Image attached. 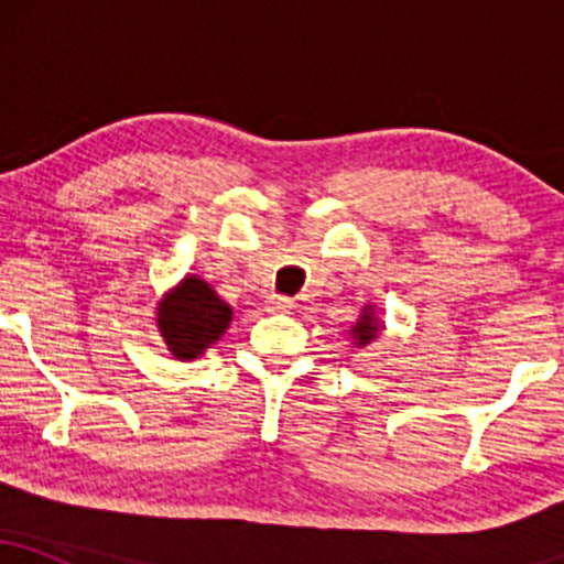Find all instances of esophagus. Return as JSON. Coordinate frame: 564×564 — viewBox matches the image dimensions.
I'll use <instances>...</instances> for the list:
<instances>
[{
  "label": "esophagus",
  "instance_id": "obj_1",
  "mask_svg": "<svg viewBox=\"0 0 564 564\" xmlns=\"http://www.w3.org/2000/svg\"><path fill=\"white\" fill-rule=\"evenodd\" d=\"M268 307L275 310V313H289V310L294 307V302H291L289 296H270Z\"/></svg>",
  "mask_w": 564,
  "mask_h": 564
}]
</instances>
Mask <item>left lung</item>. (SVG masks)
<instances>
[{
	"instance_id": "obj_1",
	"label": "left lung",
	"mask_w": 564,
	"mask_h": 564,
	"mask_svg": "<svg viewBox=\"0 0 564 564\" xmlns=\"http://www.w3.org/2000/svg\"><path fill=\"white\" fill-rule=\"evenodd\" d=\"M381 332H384V321H379L377 304L368 302V304H364V313L358 315V321H355L352 328L347 332L349 345L364 349L371 345V341H377Z\"/></svg>"
}]
</instances>
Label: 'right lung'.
Segmentation results:
<instances>
[{"mask_svg":"<svg viewBox=\"0 0 564 564\" xmlns=\"http://www.w3.org/2000/svg\"><path fill=\"white\" fill-rule=\"evenodd\" d=\"M230 321V304L198 275H185L156 302V328L177 360L204 355L223 339Z\"/></svg>","mask_w":564,"mask_h":564,"instance_id":"obj_1","label":"right lung"}]
</instances>
